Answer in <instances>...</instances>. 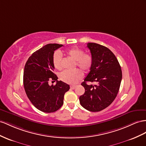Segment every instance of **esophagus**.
Returning <instances> with one entry per match:
<instances>
[{"mask_svg":"<svg viewBox=\"0 0 146 146\" xmlns=\"http://www.w3.org/2000/svg\"><path fill=\"white\" fill-rule=\"evenodd\" d=\"M76 86H74V85L70 86V89H74L76 88Z\"/></svg>","mask_w":146,"mask_h":146,"instance_id":"esophagus-1","label":"esophagus"}]
</instances>
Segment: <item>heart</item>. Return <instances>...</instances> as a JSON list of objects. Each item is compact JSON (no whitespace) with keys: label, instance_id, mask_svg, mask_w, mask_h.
<instances>
[{"label":"heart","instance_id":"b5f03b06","mask_svg":"<svg viewBox=\"0 0 146 146\" xmlns=\"http://www.w3.org/2000/svg\"><path fill=\"white\" fill-rule=\"evenodd\" d=\"M66 55L76 61L77 66L85 72L91 70L92 65V58L91 55L84 54L83 50L78 47L70 48L66 52ZM62 57L59 52H55L52 57V63L56 69L60 70L62 69ZM83 73L79 69H74L72 71L65 70L60 74V79L62 81L70 84L77 83L82 78Z\"/></svg>","mask_w":146,"mask_h":146}]
</instances>
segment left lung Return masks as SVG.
Returning a JSON list of instances; mask_svg holds the SVG:
<instances>
[{"label":"left lung","instance_id":"left-lung-1","mask_svg":"<svg viewBox=\"0 0 146 146\" xmlns=\"http://www.w3.org/2000/svg\"><path fill=\"white\" fill-rule=\"evenodd\" d=\"M92 65L81 85L85 92L80 97L82 107L91 111H99L109 107L117 97L122 79L121 66L109 48L99 44L89 42ZM86 82H96L88 85Z\"/></svg>","mask_w":146,"mask_h":146}]
</instances>
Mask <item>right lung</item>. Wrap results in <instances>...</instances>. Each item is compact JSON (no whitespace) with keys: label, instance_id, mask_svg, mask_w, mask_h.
Returning a JSON list of instances; mask_svg holds the SVG:
<instances>
[{"label":"right lung","instance_id":"1","mask_svg":"<svg viewBox=\"0 0 146 146\" xmlns=\"http://www.w3.org/2000/svg\"><path fill=\"white\" fill-rule=\"evenodd\" d=\"M62 46L58 44L46 45L35 52L25 66L23 85L26 94L36 109L46 113L58 110L63 104L65 93L70 89V86L58 81L54 73L52 57L54 51ZM50 80H56V84L50 86Z\"/></svg>","mask_w":146,"mask_h":146}]
</instances>
